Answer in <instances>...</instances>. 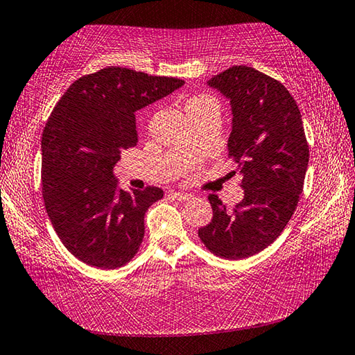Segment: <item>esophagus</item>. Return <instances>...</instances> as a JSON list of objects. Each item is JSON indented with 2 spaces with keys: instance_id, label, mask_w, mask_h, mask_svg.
<instances>
[{
  "instance_id": "obj_1",
  "label": "esophagus",
  "mask_w": 355,
  "mask_h": 355,
  "mask_svg": "<svg viewBox=\"0 0 355 355\" xmlns=\"http://www.w3.org/2000/svg\"><path fill=\"white\" fill-rule=\"evenodd\" d=\"M171 196L173 199H177L180 202H188L192 199V194L189 192H183V191H171Z\"/></svg>"
}]
</instances>
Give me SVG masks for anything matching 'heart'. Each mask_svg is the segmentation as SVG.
<instances>
[{"label": "heart", "instance_id": "1", "mask_svg": "<svg viewBox=\"0 0 355 355\" xmlns=\"http://www.w3.org/2000/svg\"><path fill=\"white\" fill-rule=\"evenodd\" d=\"M205 103H209V100H207V98H202V97L191 98V100L186 101V105H184V111L188 112V111H191V110H194V107L200 106V105H205Z\"/></svg>", "mask_w": 355, "mask_h": 355}]
</instances>
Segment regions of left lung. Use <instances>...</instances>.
Here are the masks:
<instances>
[{"label":"left lung","instance_id":"left-lung-1","mask_svg":"<svg viewBox=\"0 0 355 355\" xmlns=\"http://www.w3.org/2000/svg\"><path fill=\"white\" fill-rule=\"evenodd\" d=\"M230 100L228 156L243 177L244 199L227 211L216 194L213 219L199 238L214 255L243 260L272 244L290 222L304 188L309 144L302 116L286 87L248 65H233L208 81Z\"/></svg>","mask_w":355,"mask_h":355}]
</instances>
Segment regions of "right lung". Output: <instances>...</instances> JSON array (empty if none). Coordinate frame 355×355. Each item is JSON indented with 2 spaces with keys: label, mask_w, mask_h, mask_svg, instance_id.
<instances>
[{
  "label": "right lung",
  "mask_w": 355,
  "mask_h": 355,
  "mask_svg": "<svg viewBox=\"0 0 355 355\" xmlns=\"http://www.w3.org/2000/svg\"><path fill=\"white\" fill-rule=\"evenodd\" d=\"M183 84L107 67L71 83L56 103L42 135V196L59 239L80 261L116 269L139 250L144 216L164 192L120 189L112 169L137 144L135 112Z\"/></svg>",
  "instance_id": "obj_1"
}]
</instances>
